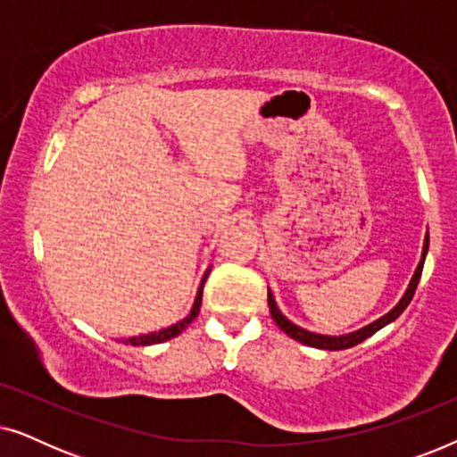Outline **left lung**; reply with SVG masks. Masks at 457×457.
<instances>
[{
  "label": "left lung",
  "instance_id": "obj_1",
  "mask_svg": "<svg viewBox=\"0 0 457 457\" xmlns=\"http://www.w3.org/2000/svg\"><path fill=\"white\" fill-rule=\"evenodd\" d=\"M427 252H428V235H427V239H424V249H422L420 264H418L414 277H411V280H410L408 291L403 293V297L399 299V303L389 312V314H385L383 318H378L377 322L368 324V327H364V328L355 330V333L341 335V337H327V335H316V333H310V330L299 328L291 320H287L283 314H280V310L277 308V302H274L272 293L268 291V305H270V314L274 318V322L278 324L280 330H285V333L289 335L291 339L303 343V345L318 347V349H328V352H339V349H349V347L358 345V343H361L364 339H368V337L374 335V333H377V330L383 328L385 324H389V322L395 320V318L402 314L405 308H408V303L411 302V297H414V293H416L418 280H420V277H422V266H424V258H427Z\"/></svg>",
  "mask_w": 457,
  "mask_h": 457
}]
</instances>
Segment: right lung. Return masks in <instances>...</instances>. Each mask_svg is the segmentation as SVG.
<instances>
[{
	"mask_svg": "<svg viewBox=\"0 0 457 457\" xmlns=\"http://www.w3.org/2000/svg\"><path fill=\"white\" fill-rule=\"evenodd\" d=\"M205 278H208V274H205L202 285H199V291H197V297H195V303H193V310L191 314L185 318V320H180L179 324H172V327H168L164 330H158V333H152V335H141V337H130L124 343H130V345H154V343H164L168 339H172V337H177L183 333V330L189 327V324L195 320L197 314H199V308H202V293H204V285H205Z\"/></svg>",
	"mask_w": 457,
	"mask_h": 457,
	"instance_id": "add662e5",
	"label": "right lung"
}]
</instances>
